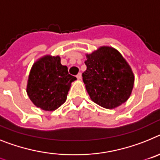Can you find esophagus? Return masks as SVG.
<instances>
[{
	"instance_id": "34e87169",
	"label": "esophagus",
	"mask_w": 160,
	"mask_h": 160,
	"mask_svg": "<svg viewBox=\"0 0 160 160\" xmlns=\"http://www.w3.org/2000/svg\"><path fill=\"white\" fill-rule=\"evenodd\" d=\"M81 77H82V76H81V73H80V72L76 75V78L78 79V80H80V79H81Z\"/></svg>"
}]
</instances>
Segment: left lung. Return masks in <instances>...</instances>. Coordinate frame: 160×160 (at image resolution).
Segmentation results:
<instances>
[{
    "instance_id": "1",
    "label": "left lung",
    "mask_w": 160,
    "mask_h": 160,
    "mask_svg": "<svg viewBox=\"0 0 160 160\" xmlns=\"http://www.w3.org/2000/svg\"><path fill=\"white\" fill-rule=\"evenodd\" d=\"M86 57L87 69L82 77L90 98L106 109L126 102L131 94L134 77L122 55L112 47H102Z\"/></svg>"
}]
</instances>
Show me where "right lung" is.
Wrapping results in <instances>:
<instances>
[{"label":"right lung","instance_id":"add662e5","mask_svg":"<svg viewBox=\"0 0 160 160\" xmlns=\"http://www.w3.org/2000/svg\"><path fill=\"white\" fill-rule=\"evenodd\" d=\"M75 76L68 74L59 56L43 57L37 61L30 71L26 92L32 102L40 109L52 111L66 101Z\"/></svg>","mask_w":160,"mask_h":160}]
</instances>
